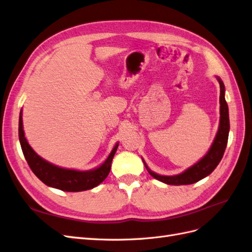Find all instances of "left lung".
Wrapping results in <instances>:
<instances>
[{
    "label": "left lung",
    "mask_w": 252,
    "mask_h": 252,
    "mask_svg": "<svg viewBox=\"0 0 252 252\" xmlns=\"http://www.w3.org/2000/svg\"><path fill=\"white\" fill-rule=\"evenodd\" d=\"M218 80L220 82V120L219 132L217 134V137L214 139L211 149L209 150V152L207 153V155L203 158V159H200L197 163L194 164L193 167L186 170L184 173L175 175V176L158 175L154 173V172L150 171L147 167V164L145 163L149 173L155 179H158V181L168 185H175V186L191 185L211 174L213 170L218 167V164L221 160L222 155H224V152L227 147L229 128H230L228 105L225 99V85L221 82L220 78H218Z\"/></svg>",
    "instance_id": "1"
}]
</instances>
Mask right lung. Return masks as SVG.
Listing matches in <instances>:
<instances>
[{
  "label": "right lung",
  "instance_id": "add662e5",
  "mask_svg": "<svg viewBox=\"0 0 252 252\" xmlns=\"http://www.w3.org/2000/svg\"><path fill=\"white\" fill-rule=\"evenodd\" d=\"M19 139L25 159L34 175L45 185L67 192L89 190L101 184L110 173L113 157L118 148L117 143L104 163L93 171L81 172L54 166V164L42 159L28 145L23 131L22 112L20 113L19 118Z\"/></svg>",
  "mask_w": 252,
  "mask_h": 252
}]
</instances>
